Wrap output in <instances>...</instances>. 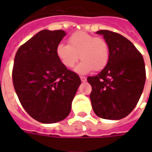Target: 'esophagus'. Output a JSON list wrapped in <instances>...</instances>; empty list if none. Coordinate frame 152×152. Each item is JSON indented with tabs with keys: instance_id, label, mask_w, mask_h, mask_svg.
I'll return each instance as SVG.
<instances>
[{
	"instance_id": "esophagus-1",
	"label": "esophagus",
	"mask_w": 152,
	"mask_h": 152,
	"mask_svg": "<svg viewBox=\"0 0 152 152\" xmlns=\"http://www.w3.org/2000/svg\"><path fill=\"white\" fill-rule=\"evenodd\" d=\"M80 80H81V81H82V82H86V76H80Z\"/></svg>"
}]
</instances>
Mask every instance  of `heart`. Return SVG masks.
I'll use <instances>...</instances> for the list:
<instances>
[{
	"label": "heart",
	"mask_w": 152,
	"mask_h": 152,
	"mask_svg": "<svg viewBox=\"0 0 152 152\" xmlns=\"http://www.w3.org/2000/svg\"><path fill=\"white\" fill-rule=\"evenodd\" d=\"M56 53L61 63L68 68H73L77 61L82 60L76 71L86 73L91 70L101 71L110 59V48L102 37H96L85 31H76L68 38V45L60 43Z\"/></svg>",
	"instance_id": "heart-1"
}]
</instances>
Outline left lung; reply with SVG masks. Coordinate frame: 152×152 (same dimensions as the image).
<instances>
[{
	"instance_id": "obj_1",
	"label": "left lung",
	"mask_w": 152,
	"mask_h": 152,
	"mask_svg": "<svg viewBox=\"0 0 152 152\" xmlns=\"http://www.w3.org/2000/svg\"><path fill=\"white\" fill-rule=\"evenodd\" d=\"M110 48V59L97 76H88L92 86L94 112L107 120L127 116L137 105L146 81L143 58L133 43L122 35L100 30Z\"/></svg>"
}]
</instances>
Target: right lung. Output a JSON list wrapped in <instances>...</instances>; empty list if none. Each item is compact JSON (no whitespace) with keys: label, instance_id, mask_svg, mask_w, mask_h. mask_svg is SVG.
<instances>
[{"label":"right lung","instance_id":"obj_1","mask_svg":"<svg viewBox=\"0 0 152 152\" xmlns=\"http://www.w3.org/2000/svg\"><path fill=\"white\" fill-rule=\"evenodd\" d=\"M63 30H42L18 48L12 71L19 102L30 116L45 124L63 121L81 83L61 63L56 48Z\"/></svg>","mask_w":152,"mask_h":152}]
</instances>
